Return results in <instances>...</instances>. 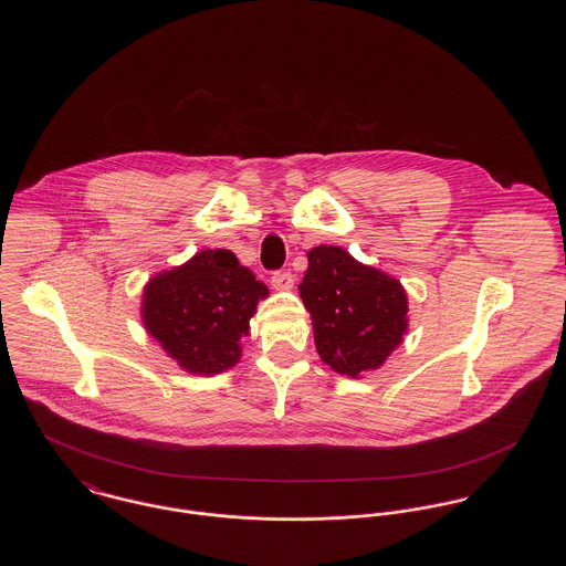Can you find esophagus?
<instances>
[{"label": "esophagus", "mask_w": 566, "mask_h": 566, "mask_svg": "<svg viewBox=\"0 0 566 566\" xmlns=\"http://www.w3.org/2000/svg\"><path fill=\"white\" fill-rule=\"evenodd\" d=\"M295 284V273L289 270L273 271L271 273V286L275 291H291Z\"/></svg>", "instance_id": "1"}]
</instances>
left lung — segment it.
I'll return each mask as SVG.
<instances>
[{"label": "left lung", "mask_w": 566, "mask_h": 566, "mask_svg": "<svg viewBox=\"0 0 566 566\" xmlns=\"http://www.w3.org/2000/svg\"><path fill=\"white\" fill-rule=\"evenodd\" d=\"M307 271L298 284L324 363L358 377L377 369L407 331V293L399 280L358 263L339 245L307 252Z\"/></svg>", "instance_id": "obj_1"}]
</instances>
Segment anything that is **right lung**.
I'll use <instances>...</instances> for the list:
<instances>
[{"label": "right lung", "instance_id": "add662e5", "mask_svg": "<svg viewBox=\"0 0 566 566\" xmlns=\"http://www.w3.org/2000/svg\"><path fill=\"white\" fill-rule=\"evenodd\" d=\"M268 295L231 250H203L146 284L142 321L182 369L214 376L240 360L250 318Z\"/></svg>", "mask_w": 566, "mask_h": 566}]
</instances>
